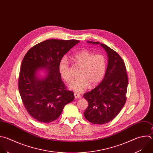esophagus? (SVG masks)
Returning a JSON list of instances; mask_svg holds the SVG:
<instances>
[{
    "label": "esophagus",
    "instance_id": "esophagus-1",
    "mask_svg": "<svg viewBox=\"0 0 153 153\" xmlns=\"http://www.w3.org/2000/svg\"><path fill=\"white\" fill-rule=\"evenodd\" d=\"M80 97H81V95H80L79 93H77V92H74V97H75L76 98H80Z\"/></svg>",
    "mask_w": 153,
    "mask_h": 153
}]
</instances>
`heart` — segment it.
Listing matches in <instances>:
<instances>
[{
	"instance_id": "obj_1",
	"label": "heart",
	"mask_w": 153,
	"mask_h": 153,
	"mask_svg": "<svg viewBox=\"0 0 153 153\" xmlns=\"http://www.w3.org/2000/svg\"><path fill=\"white\" fill-rule=\"evenodd\" d=\"M73 60L81 68L78 74L79 77L70 83L69 88L71 90L80 92L89 85L91 87L95 86L103 80L107 69V59L104 55L95 54L89 50H83L73 55ZM58 70L66 82L71 80L70 62L66 56L59 60Z\"/></svg>"
}]
</instances>
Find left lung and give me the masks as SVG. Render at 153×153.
Listing matches in <instances>:
<instances>
[{
  "instance_id": "obj_1",
  "label": "left lung",
  "mask_w": 153,
  "mask_h": 153,
  "mask_svg": "<svg viewBox=\"0 0 153 153\" xmlns=\"http://www.w3.org/2000/svg\"><path fill=\"white\" fill-rule=\"evenodd\" d=\"M88 42L100 44L105 49L109 59L102 82L83 95L88 102L84 116L92 124H104L113 120L126 102L128 76L124 62L117 52L104 44Z\"/></svg>"
}]
</instances>
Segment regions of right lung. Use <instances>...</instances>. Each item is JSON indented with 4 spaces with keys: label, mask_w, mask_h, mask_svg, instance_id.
Returning <instances> with one entry per match:
<instances>
[{
    "label": "right lung",
    "mask_w": 153,
    "mask_h": 153,
    "mask_svg": "<svg viewBox=\"0 0 153 153\" xmlns=\"http://www.w3.org/2000/svg\"><path fill=\"white\" fill-rule=\"evenodd\" d=\"M79 41L47 39L30 48L21 65L19 90L29 114L36 121L48 123L58 119L64 106L74 99L58 70L59 61ZM47 71L44 79H38L36 72Z\"/></svg>",
    "instance_id": "right-lung-1"
}]
</instances>
